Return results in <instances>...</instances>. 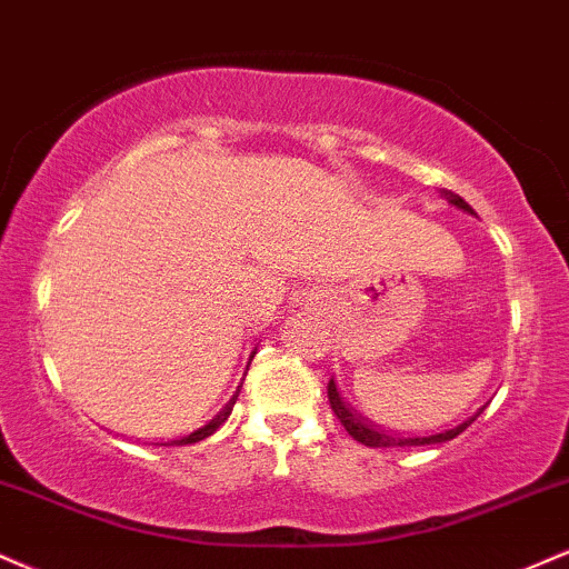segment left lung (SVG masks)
Returning a JSON list of instances; mask_svg holds the SVG:
<instances>
[{"mask_svg":"<svg viewBox=\"0 0 569 569\" xmlns=\"http://www.w3.org/2000/svg\"><path fill=\"white\" fill-rule=\"evenodd\" d=\"M442 197H445L447 202H450L452 207H458V210L469 212V216H477V212L471 210V204L466 202V199H460L458 193L442 189ZM327 397H330L332 412H336L340 423H343V429L349 431L351 437L357 439V442H362V445H367V447H420V445H442V442H450V439H456L458 433H463L466 429H469L473 420L479 418V412L485 410V407H482V410H479L477 416H471L469 420H463V423L452 426V429H447V431H442V433H429V437H397V433L378 431V429H372L370 423H365V418L357 416V410H351V407L343 402V397H340L336 380H332V378H330V383H327Z\"/></svg>","mask_w":569,"mask_h":569,"instance_id":"1","label":"left lung"}]
</instances>
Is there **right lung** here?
<instances>
[{"label":"right lung","mask_w":569,"mask_h":569,"mask_svg":"<svg viewBox=\"0 0 569 569\" xmlns=\"http://www.w3.org/2000/svg\"><path fill=\"white\" fill-rule=\"evenodd\" d=\"M258 351V349H256ZM256 351L250 353V362H252V357H256ZM250 362H247V367H250ZM239 389H242V386H239ZM239 389H237V393H233V397L229 399V402H226V407L223 410L218 412L216 418L210 420V423H204L202 429H197V431H191V433H186V437H180V439H172V442H167V445H193V442H202V439H207V437H212V433H216L220 426L226 423V420H229V416H231V410H233V405H237V397H239ZM164 445V447H167Z\"/></svg>","instance_id":"1"}]
</instances>
